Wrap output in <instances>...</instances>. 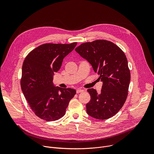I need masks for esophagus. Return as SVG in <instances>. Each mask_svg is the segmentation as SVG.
Segmentation results:
<instances>
[{
	"instance_id": "1",
	"label": "esophagus",
	"mask_w": 154,
	"mask_h": 154,
	"mask_svg": "<svg viewBox=\"0 0 154 154\" xmlns=\"http://www.w3.org/2000/svg\"><path fill=\"white\" fill-rule=\"evenodd\" d=\"M83 91H84V90H81V89H77V90H76V93H77V94H79V93H80L83 92Z\"/></svg>"
}]
</instances>
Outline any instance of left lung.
<instances>
[{
  "mask_svg": "<svg viewBox=\"0 0 154 154\" xmlns=\"http://www.w3.org/2000/svg\"><path fill=\"white\" fill-rule=\"evenodd\" d=\"M75 51L92 66L103 82L100 94L93 88L87 91L91 96L86 112L97 119L115 115L124 104L130 81V72L124 52L112 42L96 40L85 42Z\"/></svg>",
  "mask_w": 154,
  "mask_h": 154,
  "instance_id": "obj_1",
  "label": "left lung"
}]
</instances>
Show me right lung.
<instances>
[{"mask_svg": "<svg viewBox=\"0 0 154 154\" xmlns=\"http://www.w3.org/2000/svg\"><path fill=\"white\" fill-rule=\"evenodd\" d=\"M77 44H45L31 51L24 61L21 89L32 111L42 119L53 121L63 117L76 94L74 89L55 86L53 79L63 58Z\"/></svg>", "mask_w": 154, "mask_h": 154, "instance_id": "right-lung-1", "label": "right lung"}]
</instances>
